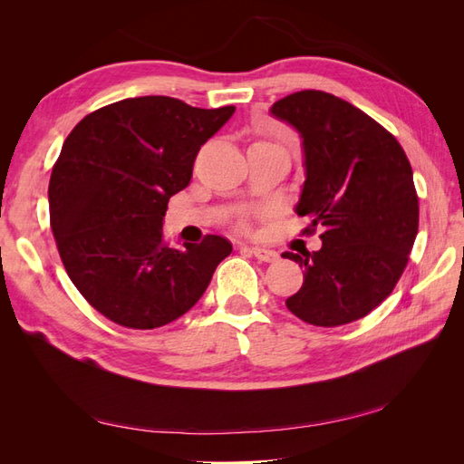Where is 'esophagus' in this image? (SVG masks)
I'll return each instance as SVG.
<instances>
[{"label":"esophagus","instance_id":"34e87169","mask_svg":"<svg viewBox=\"0 0 464 464\" xmlns=\"http://www.w3.org/2000/svg\"><path fill=\"white\" fill-rule=\"evenodd\" d=\"M247 249H249V254H254V257L263 263H273L278 259V254L275 249H266V247H259V246H251Z\"/></svg>","mask_w":464,"mask_h":464}]
</instances>
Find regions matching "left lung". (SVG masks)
I'll return each mask as SVG.
<instances>
[{
  "instance_id": "1",
  "label": "left lung",
  "mask_w": 464,
  "mask_h": 464,
  "mask_svg": "<svg viewBox=\"0 0 464 464\" xmlns=\"http://www.w3.org/2000/svg\"><path fill=\"white\" fill-rule=\"evenodd\" d=\"M271 114L300 133L305 181L296 213L321 227V249L283 257L304 266L288 310L317 327L368 315L399 283L418 234L409 159L385 128L323 91L280 98Z\"/></svg>"
}]
</instances>
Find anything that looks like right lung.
<instances>
[{
	"label": "right lung",
	"instance_id": "obj_1",
	"mask_svg": "<svg viewBox=\"0 0 464 464\" xmlns=\"http://www.w3.org/2000/svg\"><path fill=\"white\" fill-rule=\"evenodd\" d=\"M234 110L125 98L67 135L50 178V227L72 283L110 321L154 329L181 317L230 256L232 244L215 234L170 247L162 220L172 195L188 188L201 145Z\"/></svg>",
	"mask_w": 464,
	"mask_h": 464
}]
</instances>
